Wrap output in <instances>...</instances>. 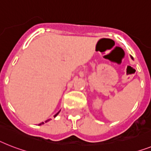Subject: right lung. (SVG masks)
I'll list each match as a JSON object with an SVG mask.
<instances>
[{
	"label": "right lung",
	"instance_id": "1",
	"mask_svg": "<svg viewBox=\"0 0 151 151\" xmlns=\"http://www.w3.org/2000/svg\"><path fill=\"white\" fill-rule=\"evenodd\" d=\"M59 112H60V111H59ZM59 112H58V113H56V114H55V116H54V117H55V116H57V115H58V113H59ZM49 120H50V119H48V120H46V121H45V123H46V122H48V121H49ZM43 123H43V122H42V123H40V124H39V125H42V124H43Z\"/></svg>",
	"mask_w": 151,
	"mask_h": 151
}]
</instances>
